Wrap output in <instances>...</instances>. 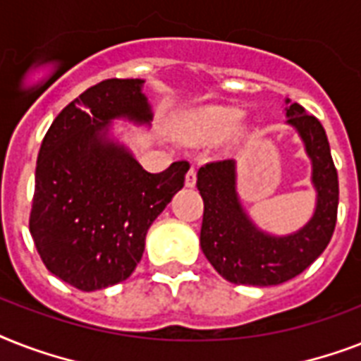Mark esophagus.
I'll return each instance as SVG.
<instances>
[{"instance_id": "obj_1", "label": "esophagus", "mask_w": 361, "mask_h": 361, "mask_svg": "<svg viewBox=\"0 0 361 361\" xmlns=\"http://www.w3.org/2000/svg\"><path fill=\"white\" fill-rule=\"evenodd\" d=\"M185 185L187 187H195V185H197V169H195V166H191V169H189V172H187Z\"/></svg>"}]
</instances>
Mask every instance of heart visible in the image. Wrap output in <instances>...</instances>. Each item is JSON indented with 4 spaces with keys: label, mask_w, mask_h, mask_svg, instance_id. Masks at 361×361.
Masks as SVG:
<instances>
[{
    "label": "heart",
    "mask_w": 361,
    "mask_h": 361,
    "mask_svg": "<svg viewBox=\"0 0 361 361\" xmlns=\"http://www.w3.org/2000/svg\"><path fill=\"white\" fill-rule=\"evenodd\" d=\"M240 120V112L234 109H214L198 118L197 125L187 133L189 142L215 140L234 127Z\"/></svg>",
    "instance_id": "b5f03b06"
}]
</instances>
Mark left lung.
<instances>
[{"label": "left lung", "mask_w": 361, "mask_h": 361, "mask_svg": "<svg viewBox=\"0 0 361 361\" xmlns=\"http://www.w3.org/2000/svg\"><path fill=\"white\" fill-rule=\"evenodd\" d=\"M285 104L286 125L296 129L311 159L317 191L313 215L300 231L274 236L252 223L238 197L234 159L208 163L197 174L204 200L200 247L219 275L234 285L271 286L296 277L322 255L336 228L339 181L324 127L290 99Z\"/></svg>", "instance_id": "left-lung-1"}]
</instances>
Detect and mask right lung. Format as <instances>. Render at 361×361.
<instances>
[{"label": "right lung", "instance_id": "1", "mask_svg": "<svg viewBox=\"0 0 361 361\" xmlns=\"http://www.w3.org/2000/svg\"><path fill=\"white\" fill-rule=\"evenodd\" d=\"M140 78H110L52 121L39 149L30 232L50 274L101 290L135 271L147 228L185 181L189 163L149 174L112 138L114 120L149 125Z\"/></svg>", "mask_w": 361, "mask_h": 361}]
</instances>
